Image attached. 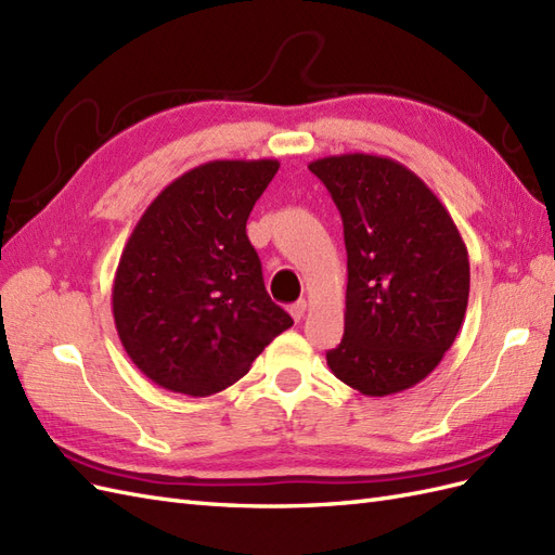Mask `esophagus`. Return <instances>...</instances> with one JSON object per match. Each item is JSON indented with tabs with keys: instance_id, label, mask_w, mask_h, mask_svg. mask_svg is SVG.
<instances>
[{
	"instance_id": "34e87169",
	"label": "esophagus",
	"mask_w": 555,
	"mask_h": 555,
	"mask_svg": "<svg viewBox=\"0 0 555 555\" xmlns=\"http://www.w3.org/2000/svg\"><path fill=\"white\" fill-rule=\"evenodd\" d=\"M305 311H307V300H297L295 305H291V317L295 321H302L305 319Z\"/></svg>"
}]
</instances>
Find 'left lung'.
Masks as SVG:
<instances>
[{
    "mask_svg": "<svg viewBox=\"0 0 555 555\" xmlns=\"http://www.w3.org/2000/svg\"><path fill=\"white\" fill-rule=\"evenodd\" d=\"M343 216L347 309L331 371L365 396L415 387L457 337L468 302V253L424 180L377 154L309 164Z\"/></svg>",
    "mask_w": 555,
    "mask_h": 555,
    "instance_id": "left-lung-1",
    "label": "left lung"
}]
</instances>
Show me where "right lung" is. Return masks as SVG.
Returning a JSON list of instances; mask_svg holds the SVG:
<instances>
[{
	"instance_id": "right-lung-1",
	"label": "right lung",
	"mask_w": 555,
	"mask_h": 555,
	"mask_svg": "<svg viewBox=\"0 0 555 555\" xmlns=\"http://www.w3.org/2000/svg\"><path fill=\"white\" fill-rule=\"evenodd\" d=\"M276 170V159L196 166L159 192L126 241L112 314L126 353L154 385L218 393L293 325L269 297L246 234Z\"/></svg>"
}]
</instances>
